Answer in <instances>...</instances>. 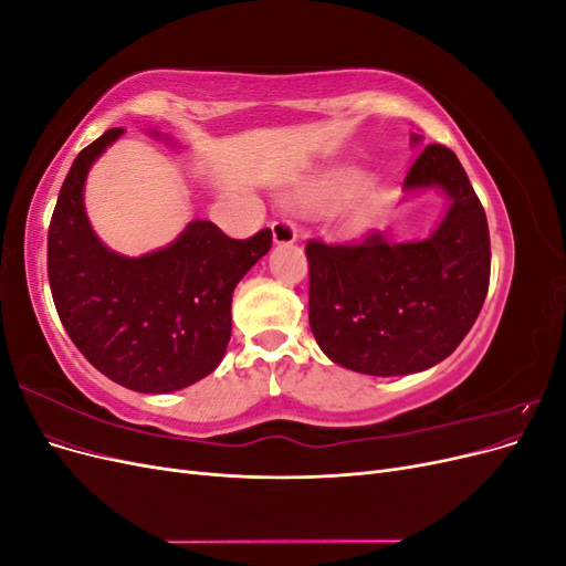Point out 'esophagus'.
<instances>
[{
  "instance_id": "1",
  "label": "esophagus",
  "mask_w": 566,
  "mask_h": 566,
  "mask_svg": "<svg viewBox=\"0 0 566 566\" xmlns=\"http://www.w3.org/2000/svg\"><path fill=\"white\" fill-rule=\"evenodd\" d=\"M271 233H273V243H279V245H287V243L297 241V227L290 219L273 221Z\"/></svg>"
}]
</instances>
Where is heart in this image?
<instances>
[{
    "instance_id": "b5f03b06",
    "label": "heart",
    "mask_w": 566,
    "mask_h": 566,
    "mask_svg": "<svg viewBox=\"0 0 566 566\" xmlns=\"http://www.w3.org/2000/svg\"><path fill=\"white\" fill-rule=\"evenodd\" d=\"M364 184V175L361 172H345L333 179V188L335 191H354Z\"/></svg>"
}]
</instances>
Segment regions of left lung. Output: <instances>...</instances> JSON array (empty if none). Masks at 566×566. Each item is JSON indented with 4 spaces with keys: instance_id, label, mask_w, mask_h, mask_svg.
Instances as JSON below:
<instances>
[{
    "instance_id": "1",
    "label": "left lung",
    "mask_w": 566,
    "mask_h": 566,
    "mask_svg": "<svg viewBox=\"0 0 566 566\" xmlns=\"http://www.w3.org/2000/svg\"><path fill=\"white\" fill-rule=\"evenodd\" d=\"M439 186L451 208L416 243L368 231L352 243L312 238L310 325L335 364L366 375H406L443 361L472 328L486 300L491 241L486 212L447 146H424L403 188Z\"/></svg>"
}]
</instances>
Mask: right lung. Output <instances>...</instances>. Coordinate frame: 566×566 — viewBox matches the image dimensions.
Returning <instances> with one entry per match:
<instances>
[{
    "instance_id": "obj_1",
    "label": "right lung",
    "mask_w": 566,
    "mask_h": 566,
    "mask_svg": "<svg viewBox=\"0 0 566 566\" xmlns=\"http://www.w3.org/2000/svg\"><path fill=\"white\" fill-rule=\"evenodd\" d=\"M123 132L108 129L75 158L51 214L46 273L82 356L117 385L163 394L219 366L231 337L233 287L269 252L271 229L235 241L198 219L158 252H111L90 227L82 191L92 163Z\"/></svg>"
}]
</instances>
